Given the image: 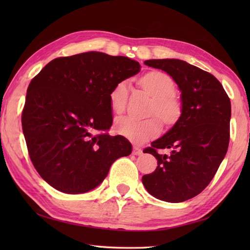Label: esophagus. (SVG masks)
<instances>
[{"instance_id": "esophagus-1", "label": "esophagus", "mask_w": 250, "mask_h": 250, "mask_svg": "<svg viewBox=\"0 0 250 250\" xmlns=\"http://www.w3.org/2000/svg\"><path fill=\"white\" fill-rule=\"evenodd\" d=\"M132 153H133L134 156H141V155H143V150L141 149L140 147L134 146L133 147V151H132Z\"/></svg>"}]
</instances>
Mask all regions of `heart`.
<instances>
[{
    "instance_id": "1",
    "label": "heart",
    "mask_w": 250,
    "mask_h": 250,
    "mask_svg": "<svg viewBox=\"0 0 250 250\" xmlns=\"http://www.w3.org/2000/svg\"><path fill=\"white\" fill-rule=\"evenodd\" d=\"M141 84L155 99L151 113L157 114L164 124H175L182 114V104L174 97L176 84L172 77L163 72H150L141 79ZM128 94L129 83L126 81L118 83L113 88L109 102L114 113L124 111ZM114 130L118 135L135 144H143L160 133L161 125L157 118L136 120L131 117H120L115 122Z\"/></svg>"
}]
</instances>
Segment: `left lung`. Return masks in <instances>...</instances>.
I'll return each instance as SVG.
<instances>
[{"label": "left lung", "instance_id": "left-lung-1", "mask_svg": "<svg viewBox=\"0 0 250 250\" xmlns=\"http://www.w3.org/2000/svg\"><path fill=\"white\" fill-rule=\"evenodd\" d=\"M167 72L180 91L182 114L160 139L144 152L158 160L143 185L156 199L179 203L192 199L210 183L226 157L230 140L231 102L218 79L179 59L146 60ZM158 149H169L161 155Z\"/></svg>", "mask_w": 250, "mask_h": 250}]
</instances>
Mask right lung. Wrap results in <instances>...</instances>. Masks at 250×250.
<instances>
[{"label":"right lung","instance_id":"1","mask_svg":"<svg viewBox=\"0 0 250 250\" xmlns=\"http://www.w3.org/2000/svg\"><path fill=\"white\" fill-rule=\"evenodd\" d=\"M141 71L128 57L89 51L57 58L32 79L22 111V131L41 177L64 193L97 188L131 143L120 135L95 134L113 124L109 94Z\"/></svg>","mask_w":250,"mask_h":250}]
</instances>
